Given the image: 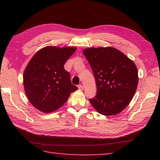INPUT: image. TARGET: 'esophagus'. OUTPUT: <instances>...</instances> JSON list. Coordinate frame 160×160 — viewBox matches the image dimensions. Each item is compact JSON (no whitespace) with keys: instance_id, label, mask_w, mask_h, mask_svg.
Wrapping results in <instances>:
<instances>
[{"instance_id":"obj_1","label":"esophagus","mask_w":160,"mask_h":160,"mask_svg":"<svg viewBox=\"0 0 160 160\" xmlns=\"http://www.w3.org/2000/svg\"><path fill=\"white\" fill-rule=\"evenodd\" d=\"M78 89H79V90H83L84 89L83 86L81 85V84H79V85L78 86Z\"/></svg>"}]
</instances>
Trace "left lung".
<instances>
[{
	"label": "left lung",
	"mask_w": 160,
	"mask_h": 160,
	"mask_svg": "<svg viewBox=\"0 0 160 160\" xmlns=\"http://www.w3.org/2000/svg\"><path fill=\"white\" fill-rule=\"evenodd\" d=\"M83 53L92 69L98 89L90 103L106 116L120 113L137 89L138 71L133 61L111 47H89Z\"/></svg>",
	"instance_id": "8db88e82"
}]
</instances>
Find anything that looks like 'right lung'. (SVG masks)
<instances>
[{"label": "right lung", "instance_id": "1", "mask_svg": "<svg viewBox=\"0 0 160 160\" xmlns=\"http://www.w3.org/2000/svg\"><path fill=\"white\" fill-rule=\"evenodd\" d=\"M76 50L74 47L47 46L30 60L24 71L23 84L30 103L38 110L45 113L56 111L78 89L64 69Z\"/></svg>", "mask_w": 160, "mask_h": 160}]
</instances>
